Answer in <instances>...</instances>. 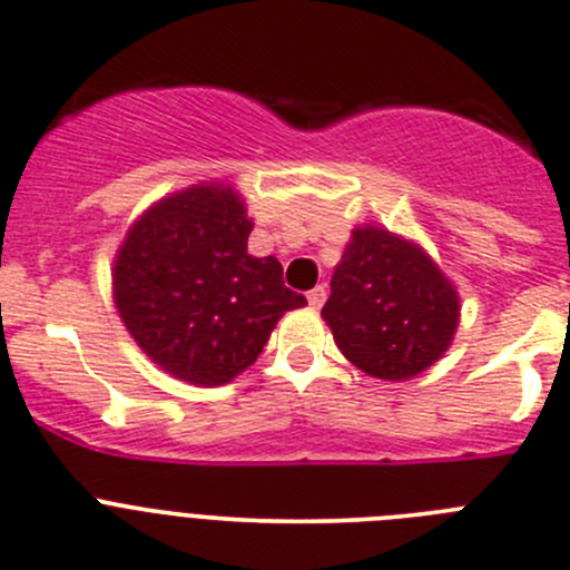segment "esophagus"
<instances>
[{
    "label": "esophagus",
    "mask_w": 570,
    "mask_h": 570,
    "mask_svg": "<svg viewBox=\"0 0 570 570\" xmlns=\"http://www.w3.org/2000/svg\"><path fill=\"white\" fill-rule=\"evenodd\" d=\"M305 297H308V305H311V308H322V303H325V297H327V289H325V286H314V289H311L308 292V295H305Z\"/></svg>",
    "instance_id": "obj_1"
}]
</instances>
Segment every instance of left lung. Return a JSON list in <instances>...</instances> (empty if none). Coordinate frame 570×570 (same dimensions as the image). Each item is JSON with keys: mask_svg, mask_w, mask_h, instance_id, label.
Masks as SVG:
<instances>
[{"mask_svg": "<svg viewBox=\"0 0 570 570\" xmlns=\"http://www.w3.org/2000/svg\"><path fill=\"white\" fill-rule=\"evenodd\" d=\"M341 355L363 374L404 382L431 368L459 331V289L417 239L355 226L322 308Z\"/></svg>", "mask_w": 570, "mask_h": 570, "instance_id": "left-lung-1", "label": "left lung"}]
</instances>
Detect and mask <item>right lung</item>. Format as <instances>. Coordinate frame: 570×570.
<instances>
[{
  "label": "right lung",
  "mask_w": 570,
  "mask_h": 570,
  "mask_svg": "<svg viewBox=\"0 0 570 570\" xmlns=\"http://www.w3.org/2000/svg\"><path fill=\"white\" fill-rule=\"evenodd\" d=\"M250 229L243 194L209 179L153 202L114 254L111 297L125 331L179 382L229 385L281 316L305 305L275 256L248 254Z\"/></svg>",
  "instance_id": "1"
}]
</instances>
